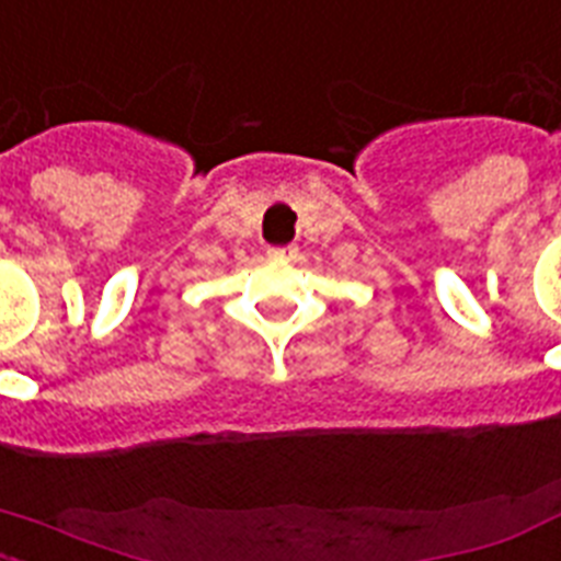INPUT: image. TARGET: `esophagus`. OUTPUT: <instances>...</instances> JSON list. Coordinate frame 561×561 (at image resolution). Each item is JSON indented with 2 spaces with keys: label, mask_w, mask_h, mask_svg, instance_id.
Wrapping results in <instances>:
<instances>
[{
  "label": "esophagus",
  "mask_w": 561,
  "mask_h": 561,
  "mask_svg": "<svg viewBox=\"0 0 561 561\" xmlns=\"http://www.w3.org/2000/svg\"><path fill=\"white\" fill-rule=\"evenodd\" d=\"M296 253H299V248H296V244H282V248L267 250V256L279 259V262H290V259H296Z\"/></svg>",
  "instance_id": "34e87169"
}]
</instances>
